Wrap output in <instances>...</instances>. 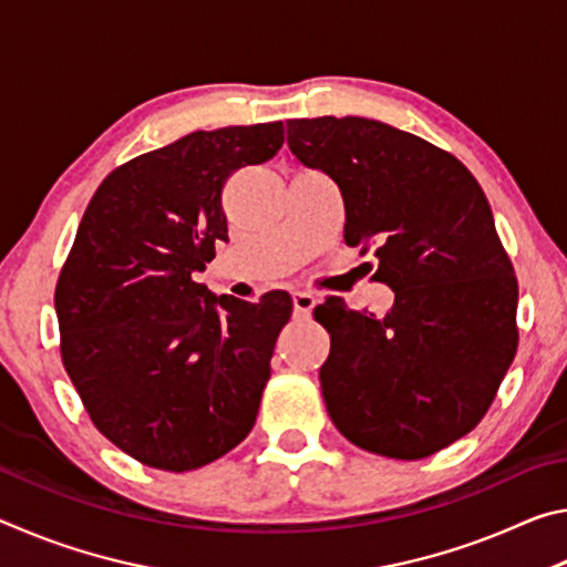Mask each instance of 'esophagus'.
I'll use <instances>...</instances> for the list:
<instances>
[{"mask_svg":"<svg viewBox=\"0 0 567 567\" xmlns=\"http://www.w3.org/2000/svg\"><path fill=\"white\" fill-rule=\"evenodd\" d=\"M292 307H295L297 318H307V315H310L312 307H315V295L307 292V290H295L292 292Z\"/></svg>","mask_w":567,"mask_h":567,"instance_id":"esophagus-1","label":"esophagus"}]
</instances>
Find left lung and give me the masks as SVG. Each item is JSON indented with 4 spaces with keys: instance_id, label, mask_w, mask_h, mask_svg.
Instances as JSON below:
<instances>
[{
    "instance_id": "8db88e82",
    "label": "left lung",
    "mask_w": 567,
    "mask_h": 567,
    "mask_svg": "<svg viewBox=\"0 0 567 567\" xmlns=\"http://www.w3.org/2000/svg\"><path fill=\"white\" fill-rule=\"evenodd\" d=\"M305 167L340 187L344 245L375 252L385 318L315 307L334 427L368 453L420 460L473 430L517 352V277L485 192L450 152L364 117L287 122Z\"/></svg>"
}]
</instances>
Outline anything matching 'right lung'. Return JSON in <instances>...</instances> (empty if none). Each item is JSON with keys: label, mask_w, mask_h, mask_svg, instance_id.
<instances>
[{"label": "right lung", "mask_w": 567, "mask_h": 567, "mask_svg": "<svg viewBox=\"0 0 567 567\" xmlns=\"http://www.w3.org/2000/svg\"><path fill=\"white\" fill-rule=\"evenodd\" d=\"M282 142V122L192 132L112 169L84 209L54 290L62 362L142 465L197 470L255 425L290 295L217 297L192 275L227 239L225 182Z\"/></svg>", "instance_id": "obj_1"}]
</instances>
